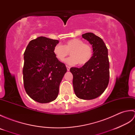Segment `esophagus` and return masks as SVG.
Masks as SVG:
<instances>
[{
  "label": "esophagus",
  "mask_w": 135,
  "mask_h": 135,
  "mask_svg": "<svg viewBox=\"0 0 135 135\" xmlns=\"http://www.w3.org/2000/svg\"><path fill=\"white\" fill-rule=\"evenodd\" d=\"M66 67H67V71H70V67H68V66H67V65H66Z\"/></svg>",
  "instance_id": "34e87169"
}]
</instances>
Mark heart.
<instances>
[{"label": "heart", "mask_w": 135, "mask_h": 135, "mask_svg": "<svg viewBox=\"0 0 135 135\" xmlns=\"http://www.w3.org/2000/svg\"><path fill=\"white\" fill-rule=\"evenodd\" d=\"M54 53L60 61H64L66 57H71L66 60L65 63L70 65H85L89 62L92 57V48L90 45L85 44L79 39H70L65 42L64 46L57 45L54 48Z\"/></svg>", "instance_id": "b5f03b06"}]
</instances>
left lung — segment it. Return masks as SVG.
<instances>
[{"label":"left lung","instance_id":"8db88e82","mask_svg":"<svg viewBox=\"0 0 135 135\" xmlns=\"http://www.w3.org/2000/svg\"><path fill=\"white\" fill-rule=\"evenodd\" d=\"M93 48V56L88 64L81 68L72 67L73 88L76 96L83 100L100 96L107 88L110 78L108 49L102 38L88 32L83 34Z\"/></svg>","mask_w":135,"mask_h":135}]
</instances>
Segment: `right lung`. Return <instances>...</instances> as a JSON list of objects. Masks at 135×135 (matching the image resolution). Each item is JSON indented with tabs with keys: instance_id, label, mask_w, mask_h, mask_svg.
Masks as SVG:
<instances>
[{
	"instance_id": "1",
	"label": "right lung",
	"mask_w": 135,
	"mask_h": 135,
	"mask_svg": "<svg viewBox=\"0 0 135 135\" xmlns=\"http://www.w3.org/2000/svg\"><path fill=\"white\" fill-rule=\"evenodd\" d=\"M58 40L39 36L30 42L24 53L22 73L25 90L40 103L54 101L67 72L65 65L57 59L54 48Z\"/></svg>"
}]
</instances>
